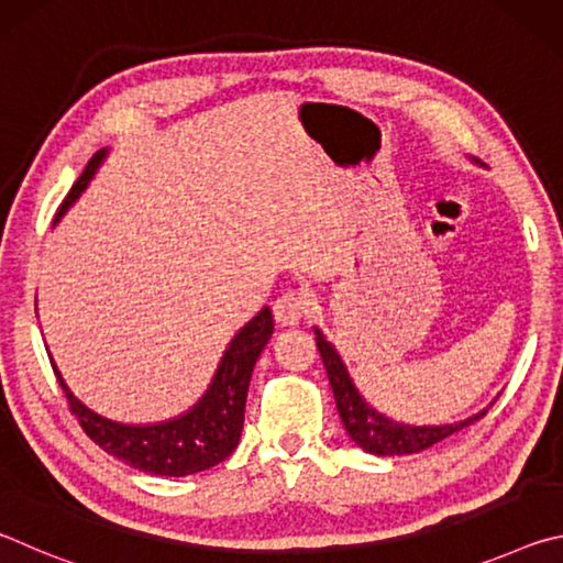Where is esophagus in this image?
<instances>
[{"mask_svg":"<svg viewBox=\"0 0 563 563\" xmlns=\"http://www.w3.org/2000/svg\"><path fill=\"white\" fill-rule=\"evenodd\" d=\"M308 298L300 290H288L283 292L278 300L273 302V316L280 328L298 325V322L308 316Z\"/></svg>","mask_w":563,"mask_h":563,"instance_id":"obj_1","label":"esophagus"}]
</instances>
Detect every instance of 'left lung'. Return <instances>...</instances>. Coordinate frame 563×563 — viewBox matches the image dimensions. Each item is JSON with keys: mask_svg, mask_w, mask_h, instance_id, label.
Segmentation results:
<instances>
[{"mask_svg": "<svg viewBox=\"0 0 563 563\" xmlns=\"http://www.w3.org/2000/svg\"><path fill=\"white\" fill-rule=\"evenodd\" d=\"M316 340H318V350L320 357L325 362L328 377H330V387L335 393V402H338V412L342 424H345L347 434L352 437V442L360 444L365 452H373L379 456H393V454H415L422 452L427 446H432L437 442L446 440L456 432H462L464 427H470L476 419L484 417L487 412L470 417L466 422H456V424H444V427H409V424H399L393 422V419L383 417L375 412L365 399L360 397V393L352 385V379L347 375L345 365H342L340 355L335 347L320 335V330H316Z\"/></svg>", "mask_w": 563, "mask_h": 563, "instance_id": "left-lung-1", "label": "left lung"}]
</instances>
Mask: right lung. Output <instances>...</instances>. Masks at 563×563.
<instances>
[{
  "instance_id": "add662e5",
  "label": "right lung",
  "mask_w": 563,
  "mask_h": 563,
  "mask_svg": "<svg viewBox=\"0 0 563 563\" xmlns=\"http://www.w3.org/2000/svg\"><path fill=\"white\" fill-rule=\"evenodd\" d=\"M101 158L103 151L91 156L84 174L76 178V184L66 194L54 221H59V216L87 188L93 170L101 164ZM271 335L273 316L271 308H263L258 316L238 332L231 347L225 350L221 367H218L213 377V385L201 402L184 417L170 419V422L164 424L131 427L99 417L69 393V387L64 385L54 362L52 367L64 389L66 402H69V412L76 417V422L81 424V430L87 432L89 440L97 442L103 452L119 456V460L136 466L141 472L161 476H186L221 464L238 446L245 419V397L247 385H251L253 365L261 357L263 347L268 345Z\"/></svg>"
}]
</instances>
